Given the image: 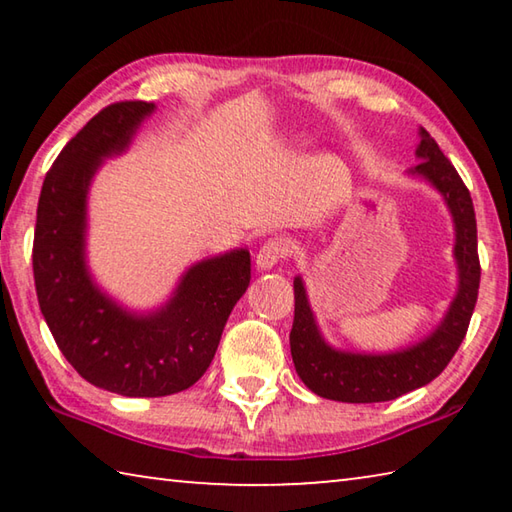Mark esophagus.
<instances>
[{"label":"esophagus","instance_id":"34e87169","mask_svg":"<svg viewBox=\"0 0 512 512\" xmlns=\"http://www.w3.org/2000/svg\"><path fill=\"white\" fill-rule=\"evenodd\" d=\"M291 253H293V244H291L289 239L273 237V239L264 241V246L259 248L255 264H257V268H262V271H266V268L275 266L277 262H282V259L291 257Z\"/></svg>","mask_w":512,"mask_h":512}]
</instances>
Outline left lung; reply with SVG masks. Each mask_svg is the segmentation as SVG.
Wrapping results in <instances>:
<instances>
[{
	"label": "left lung",
	"mask_w": 512,
	"mask_h": 512,
	"mask_svg": "<svg viewBox=\"0 0 512 512\" xmlns=\"http://www.w3.org/2000/svg\"><path fill=\"white\" fill-rule=\"evenodd\" d=\"M418 155L422 162L413 169L433 183L452 210L456 223V259L461 273L458 296L449 307L447 316L427 341H422L404 352L368 357V354L336 352L320 339L314 316L302 280L293 282L296 311L291 327V357L296 363L298 377L305 381L309 391L320 397L350 404L388 402L409 391H415L431 379H436L447 368L470 327V318L479 296L481 264L476 250V216L470 189L458 176L454 164L438 149L433 137L420 131Z\"/></svg>",
	"instance_id": "8db88e82"
}]
</instances>
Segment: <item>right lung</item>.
Here are the masks:
<instances>
[{
	"mask_svg": "<svg viewBox=\"0 0 512 512\" xmlns=\"http://www.w3.org/2000/svg\"><path fill=\"white\" fill-rule=\"evenodd\" d=\"M153 108L110 103L65 144L42 183L33 235L40 311L60 352L85 381L126 397L173 395L196 384L250 282L248 250L207 259L189 268L176 298L149 318L128 316L92 287L83 264L90 178Z\"/></svg>",
	"mask_w": 512,
	"mask_h": 512,
	"instance_id": "obj_1",
	"label": "right lung"
}]
</instances>
